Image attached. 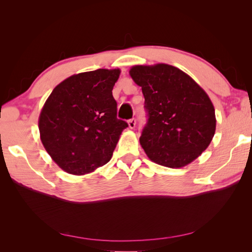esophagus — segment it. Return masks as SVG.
I'll list each match as a JSON object with an SVG mask.
<instances>
[{
  "mask_svg": "<svg viewBox=\"0 0 252 252\" xmlns=\"http://www.w3.org/2000/svg\"><path fill=\"white\" fill-rule=\"evenodd\" d=\"M135 124H136V121H135V119H130V120L128 121V125H129V128L133 129V128L135 127Z\"/></svg>",
  "mask_w": 252,
  "mask_h": 252,
  "instance_id": "34e87169",
  "label": "esophagus"
}]
</instances>
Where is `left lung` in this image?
I'll list each match as a JSON object with an SVG mask.
<instances>
[{
  "label": "left lung",
  "instance_id": "obj_1",
  "mask_svg": "<svg viewBox=\"0 0 252 252\" xmlns=\"http://www.w3.org/2000/svg\"><path fill=\"white\" fill-rule=\"evenodd\" d=\"M129 73L145 97L148 119L140 143L148 158L169 168L191 163L216 132L215 107L207 94L171 65L133 66Z\"/></svg>",
  "mask_w": 252,
  "mask_h": 252
}]
</instances>
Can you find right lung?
<instances>
[{
    "instance_id": "obj_1",
    "label": "right lung",
    "mask_w": 252,
    "mask_h": 252,
    "mask_svg": "<svg viewBox=\"0 0 252 252\" xmlns=\"http://www.w3.org/2000/svg\"><path fill=\"white\" fill-rule=\"evenodd\" d=\"M120 69L71 75L52 90L39 119L45 149L64 171L82 175L110 161L128 124L117 118L112 89Z\"/></svg>"
}]
</instances>
